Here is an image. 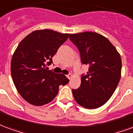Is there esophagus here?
Masks as SVG:
<instances>
[{
	"mask_svg": "<svg viewBox=\"0 0 133 133\" xmlns=\"http://www.w3.org/2000/svg\"><path fill=\"white\" fill-rule=\"evenodd\" d=\"M66 76H67L68 78H69V79H71V78L73 77V74H69L68 75H66Z\"/></svg>",
	"mask_w": 133,
	"mask_h": 133,
	"instance_id": "obj_1",
	"label": "esophagus"
}]
</instances>
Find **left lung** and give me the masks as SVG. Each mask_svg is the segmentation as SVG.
Returning <instances> with one entry per match:
<instances>
[{
	"label": "left lung",
	"instance_id": "left-lung-1",
	"mask_svg": "<svg viewBox=\"0 0 133 133\" xmlns=\"http://www.w3.org/2000/svg\"><path fill=\"white\" fill-rule=\"evenodd\" d=\"M69 39L78 48L83 64L89 71L81 75L80 87L72 89L74 99L88 109L107 102L120 81L122 62L116 47L106 37L96 32L70 34Z\"/></svg>",
	"mask_w": 133,
	"mask_h": 133
}]
</instances>
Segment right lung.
<instances>
[{
  "label": "right lung",
  "mask_w": 133,
  "mask_h": 133,
  "mask_svg": "<svg viewBox=\"0 0 133 133\" xmlns=\"http://www.w3.org/2000/svg\"><path fill=\"white\" fill-rule=\"evenodd\" d=\"M69 34L51 30H35L26 36L15 49L11 60V76L20 96L32 105L51 102L60 85L69 80L62 74L49 70L47 66Z\"/></svg>",
  "instance_id": "add662e5"
}]
</instances>
